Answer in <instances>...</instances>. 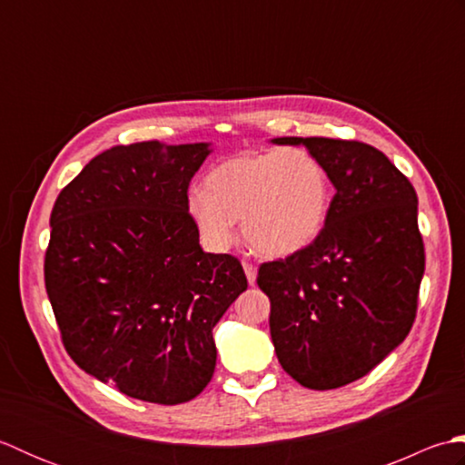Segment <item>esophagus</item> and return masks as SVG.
Here are the masks:
<instances>
[{
	"label": "esophagus",
	"mask_w": 465,
	"mask_h": 465,
	"mask_svg": "<svg viewBox=\"0 0 465 465\" xmlns=\"http://www.w3.org/2000/svg\"><path fill=\"white\" fill-rule=\"evenodd\" d=\"M243 270H245V275H248V282L253 285L255 278H258V268H255L252 262H243Z\"/></svg>",
	"instance_id": "obj_1"
}]
</instances>
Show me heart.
Masks as SVG:
<instances>
[{
	"mask_svg": "<svg viewBox=\"0 0 465 465\" xmlns=\"http://www.w3.org/2000/svg\"><path fill=\"white\" fill-rule=\"evenodd\" d=\"M203 187L187 195V213L213 252L232 248L235 220H242L252 250L288 258L318 240L331 207L328 170L302 147L227 157L212 167Z\"/></svg>",
	"mask_w": 465,
	"mask_h": 465,
	"instance_id": "b5f03b06",
	"label": "heart"
}]
</instances>
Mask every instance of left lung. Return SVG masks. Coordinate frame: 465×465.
<instances>
[{
  "label": "left lung",
  "instance_id": "8db88e82",
  "mask_svg": "<svg viewBox=\"0 0 465 465\" xmlns=\"http://www.w3.org/2000/svg\"><path fill=\"white\" fill-rule=\"evenodd\" d=\"M303 143L335 187L328 222L308 248L260 265L270 331L282 368L310 390L363 378L408 338L426 252L418 195L373 145L330 137Z\"/></svg>",
  "mask_w": 465,
  "mask_h": 465
}]
</instances>
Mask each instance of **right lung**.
I'll return each instance as SVG.
<instances>
[{
    "instance_id": "add662e5",
    "label": "right lung",
    "mask_w": 465,
    "mask_h": 465,
    "mask_svg": "<svg viewBox=\"0 0 465 465\" xmlns=\"http://www.w3.org/2000/svg\"><path fill=\"white\" fill-rule=\"evenodd\" d=\"M207 143L114 145L59 192L44 262L64 348L84 371L142 401L200 396L212 330L248 288L230 253H205L187 187Z\"/></svg>"
}]
</instances>
